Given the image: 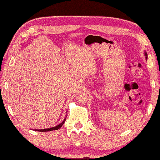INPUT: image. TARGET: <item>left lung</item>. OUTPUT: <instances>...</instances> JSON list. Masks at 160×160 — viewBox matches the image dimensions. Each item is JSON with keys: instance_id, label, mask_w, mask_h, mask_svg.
<instances>
[{"instance_id": "1", "label": "left lung", "mask_w": 160, "mask_h": 160, "mask_svg": "<svg viewBox=\"0 0 160 160\" xmlns=\"http://www.w3.org/2000/svg\"><path fill=\"white\" fill-rule=\"evenodd\" d=\"M145 58L148 59V54H147L146 52H145Z\"/></svg>"}]
</instances>
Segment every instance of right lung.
I'll return each mask as SVG.
<instances>
[{
	"label": "right lung",
	"mask_w": 160,
	"mask_h": 160,
	"mask_svg": "<svg viewBox=\"0 0 160 160\" xmlns=\"http://www.w3.org/2000/svg\"><path fill=\"white\" fill-rule=\"evenodd\" d=\"M65 120H66V119H64V121L62 122V123H60V124L59 125H58V126H56V127H52V128H45V129H34V131H41V132H44V131H53V130H58L59 128H60L61 127H62V126L63 125V124L64 123V122H65Z\"/></svg>",
	"instance_id": "obj_1"
}]
</instances>
